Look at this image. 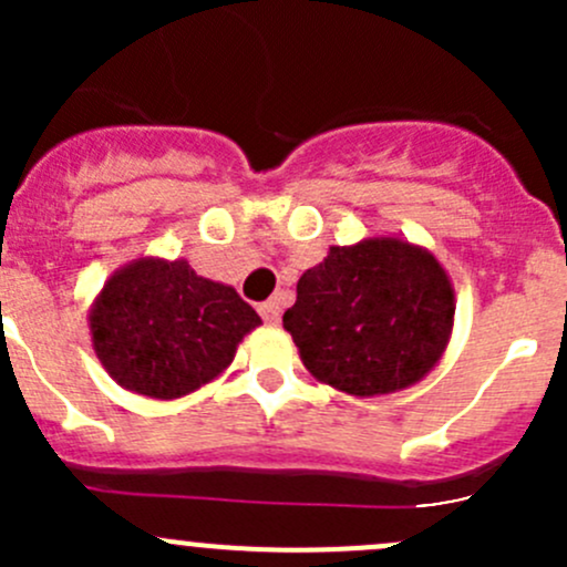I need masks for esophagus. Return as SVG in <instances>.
Here are the masks:
<instances>
[{
    "mask_svg": "<svg viewBox=\"0 0 567 567\" xmlns=\"http://www.w3.org/2000/svg\"><path fill=\"white\" fill-rule=\"evenodd\" d=\"M257 310H260V316H262V320H266L268 326H277L279 323V316H282V307H279L277 299L262 301V305L257 307Z\"/></svg>",
    "mask_w": 567,
    "mask_h": 567,
    "instance_id": "34e87169",
    "label": "esophagus"
}]
</instances>
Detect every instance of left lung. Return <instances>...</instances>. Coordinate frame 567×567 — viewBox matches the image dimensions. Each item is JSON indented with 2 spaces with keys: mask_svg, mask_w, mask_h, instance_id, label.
<instances>
[{
  "mask_svg": "<svg viewBox=\"0 0 567 567\" xmlns=\"http://www.w3.org/2000/svg\"><path fill=\"white\" fill-rule=\"evenodd\" d=\"M455 320L450 274L400 236L329 247L282 316L305 368L353 398L414 386L447 351Z\"/></svg>",
  "mask_w": 567,
  "mask_h": 567,
  "instance_id": "left-lung-1",
  "label": "left lung"
}]
</instances>
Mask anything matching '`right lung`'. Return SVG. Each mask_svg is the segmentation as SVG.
<instances>
[{
    "label": "right lung",
    "mask_w": 567,
    "mask_h": 567,
    "mask_svg": "<svg viewBox=\"0 0 567 567\" xmlns=\"http://www.w3.org/2000/svg\"><path fill=\"white\" fill-rule=\"evenodd\" d=\"M87 320L106 373L123 390L156 400L219 379L238 342L262 323L236 288L199 277L183 257L125 262L95 296Z\"/></svg>",
    "instance_id": "add662e5"
}]
</instances>
